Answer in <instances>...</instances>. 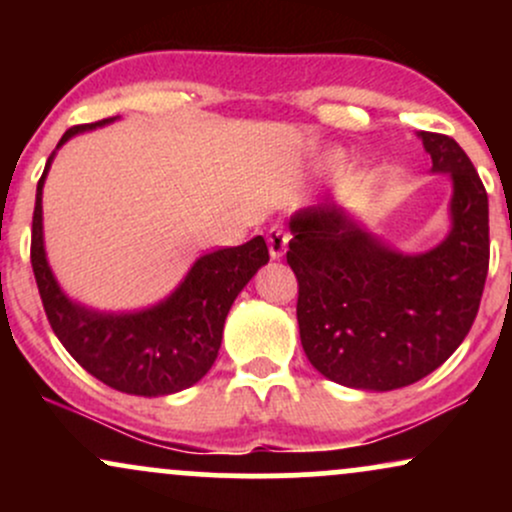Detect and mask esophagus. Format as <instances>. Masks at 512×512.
Listing matches in <instances>:
<instances>
[{"label":"esophagus","instance_id":"1","mask_svg":"<svg viewBox=\"0 0 512 512\" xmlns=\"http://www.w3.org/2000/svg\"><path fill=\"white\" fill-rule=\"evenodd\" d=\"M267 245L272 260H281L286 255V248H289V233L281 231V228H269L267 231Z\"/></svg>","mask_w":512,"mask_h":512}]
</instances>
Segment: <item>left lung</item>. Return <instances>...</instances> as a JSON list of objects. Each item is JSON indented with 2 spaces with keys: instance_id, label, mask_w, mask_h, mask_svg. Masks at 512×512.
I'll return each instance as SVG.
<instances>
[{
  "instance_id": "1",
  "label": "left lung",
  "mask_w": 512,
  "mask_h": 512,
  "mask_svg": "<svg viewBox=\"0 0 512 512\" xmlns=\"http://www.w3.org/2000/svg\"><path fill=\"white\" fill-rule=\"evenodd\" d=\"M452 180L450 233L404 255L334 202L296 211L286 262L298 279L305 356L325 378L387 392L426 378L462 344L489 272V197L452 137L419 132Z\"/></svg>"
}]
</instances>
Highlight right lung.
Instances as JSON below:
<instances>
[{
	"label": "right lung",
	"mask_w": 512,
	"mask_h": 512,
	"mask_svg": "<svg viewBox=\"0 0 512 512\" xmlns=\"http://www.w3.org/2000/svg\"><path fill=\"white\" fill-rule=\"evenodd\" d=\"M79 125L64 132L57 149L74 134L113 122ZM38 180L33 211L31 264L52 332L81 368L113 390L127 395L163 397L187 390L214 366L221 349L223 322L245 284L269 250L262 236L238 248L214 250L192 264L178 289L151 308L134 313H101L74 303L57 284L43 243V185L52 158Z\"/></svg>",
	"instance_id": "1"
}]
</instances>
